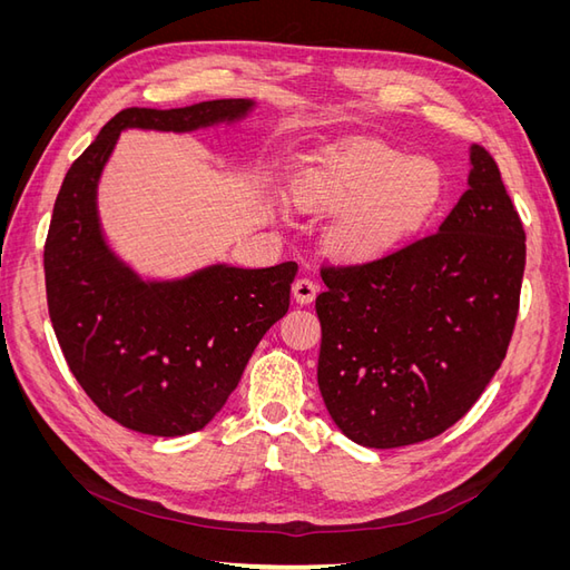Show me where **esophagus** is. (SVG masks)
I'll return each instance as SVG.
<instances>
[{"label": "esophagus", "instance_id": "1", "mask_svg": "<svg viewBox=\"0 0 570 570\" xmlns=\"http://www.w3.org/2000/svg\"><path fill=\"white\" fill-rule=\"evenodd\" d=\"M318 285L312 278H299L292 285V297H295L299 304H312L316 299Z\"/></svg>", "mask_w": 570, "mask_h": 570}]
</instances>
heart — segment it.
Wrapping results in <instances>:
<instances>
[{
    "label": "heart",
    "instance_id": "b5f03b06",
    "mask_svg": "<svg viewBox=\"0 0 570 570\" xmlns=\"http://www.w3.org/2000/svg\"><path fill=\"white\" fill-rule=\"evenodd\" d=\"M444 195L435 161L385 145H356L292 183L299 209L342 212L331 235L344 262H371L402 245L433 216Z\"/></svg>",
    "mask_w": 570,
    "mask_h": 570
}]
</instances>
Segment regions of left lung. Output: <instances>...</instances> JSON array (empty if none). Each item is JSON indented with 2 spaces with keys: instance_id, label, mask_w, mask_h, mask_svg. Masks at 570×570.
I'll return each mask as SVG.
<instances>
[{
  "instance_id": "left-lung-1",
  "label": "left lung",
  "mask_w": 570,
  "mask_h": 570,
  "mask_svg": "<svg viewBox=\"0 0 570 570\" xmlns=\"http://www.w3.org/2000/svg\"><path fill=\"white\" fill-rule=\"evenodd\" d=\"M525 233L488 149L438 233L361 266H323L318 387L352 442L438 438L502 366L519 316Z\"/></svg>"
}]
</instances>
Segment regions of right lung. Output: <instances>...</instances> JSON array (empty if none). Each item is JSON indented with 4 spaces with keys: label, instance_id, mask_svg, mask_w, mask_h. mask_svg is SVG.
<instances>
[{
    "label": "right lung",
    "instance_id": "right-lung-1",
    "mask_svg": "<svg viewBox=\"0 0 570 570\" xmlns=\"http://www.w3.org/2000/svg\"><path fill=\"white\" fill-rule=\"evenodd\" d=\"M252 109V99L124 109L68 168L55 202L45 243L51 325L85 394L135 433L178 438L212 423L258 340L287 314L297 264H214L178 281H142L101 233V170L128 128L193 132Z\"/></svg>",
    "mask_w": 570,
    "mask_h": 570
}]
</instances>
